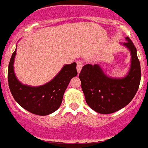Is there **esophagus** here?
Wrapping results in <instances>:
<instances>
[{
    "instance_id": "esophagus-1",
    "label": "esophagus",
    "mask_w": 148,
    "mask_h": 148,
    "mask_svg": "<svg viewBox=\"0 0 148 148\" xmlns=\"http://www.w3.org/2000/svg\"><path fill=\"white\" fill-rule=\"evenodd\" d=\"M77 73H80V71H81L82 69V67H83V62H82V61L80 60H78L77 61Z\"/></svg>"
}]
</instances>
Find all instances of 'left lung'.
<instances>
[{
  "label": "left lung",
  "mask_w": 148,
  "mask_h": 148,
  "mask_svg": "<svg viewBox=\"0 0 148 148\" xmlns=\"http://www.w3.org/2000/svg\"><path fill=\"white\" fill-rule=\"evenodd\" d=\"M122 43L131 54V65L124 77H111L97 64L84 65L79 74L87 104L95 112L112 114L127 106L135 96L141 79V68L137 49L132 41L126 37Z\"/></svg>",
  "instance_id": "1"
}]
</instances>
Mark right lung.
I'll return each instance as SVG.
<instances>
[{"mask_svg": "<svg viewBox=\"0 0 148 148\" xmlns=\"http://www.w3.org/2000/svg\"><path fill=\"white\" fill-rule=\"evenodd\" d=\"M12 54L8 70V86L16 101L34 114L45 116L58 110L62 103L64 93L71 79L77 75L76 63L65 65L58 75L47 83L39 86L22 84L14 73V58Z\"/></svg>", "mask_w": 148, "mask_h": 148, "instance_id": "obj_1", "label": "right lung"}]
</instances>
